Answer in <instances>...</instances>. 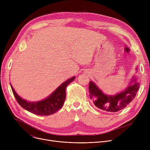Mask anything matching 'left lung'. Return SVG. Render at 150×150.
I'll return each instance as SVG.
<instances>
[{"label":"left lung","instance_id":"left-lung-1","mask_svg":"<svg viewBox=\"0 0 150 150\" xmlns=\"http://www.w3.org/2000/svg\"><path fill=\"white\" fill-rule=\"evenodd\" d=\"M137 70V67L136 68ZM138 78L134 75L129 85L124 91L114 96L105 94L93 82L90 81L89 85V97L98 108L107 112H115L123 109L136 97L139 89Z\"/></svg>","mask_w":150,"mask_h":150}]
</instances>
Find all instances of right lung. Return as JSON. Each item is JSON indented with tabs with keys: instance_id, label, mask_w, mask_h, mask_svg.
<instances>
[{
	"instance_id": "obj_1",
	"label": "right lung",
	"mask_w": 150,
	"mask_h": 150,
	"mask_svg": "<svg viewBox=\"0 0 150 150\" xmlns=\"http://www.w3.org/2000/svg\"><path fill=\"white\" fill-rule=\"evenodd\" d=\"M75 78V76L69 78L62 83L49 96L38 101H29L23 99L16 92L11 84L10 86L14 97L21 107L36 115H50L57 112L62 107L66 97V89Z\"/></svg>"
}]
</instances>
